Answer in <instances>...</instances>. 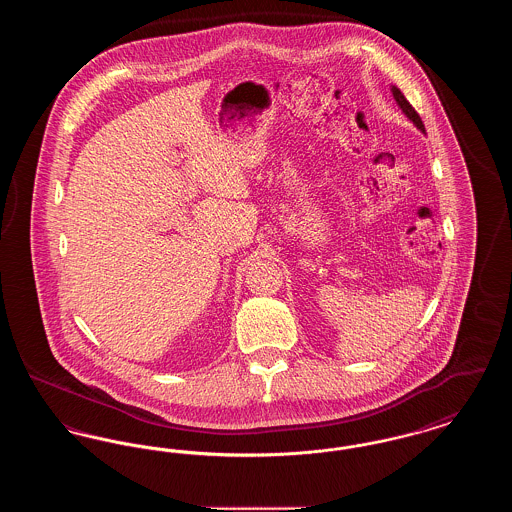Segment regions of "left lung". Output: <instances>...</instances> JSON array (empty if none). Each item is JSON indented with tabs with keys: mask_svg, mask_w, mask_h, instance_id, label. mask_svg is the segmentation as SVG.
I'll list each match as a JSON object with an SVG mask.
<instances>
[{
	"mask_svg": "<svg viewBox=\"0 0 512 512\" xmlns=\"http://www.w3.org/2000/svg\"><path fill=\"white\" fill-rule=\"evenodd\" d=\"M391 94H393V98H395V101H397V105L401 107V111L411 119V121L416 124V128L418 130H422V132H426L424 130V122H422V119H420V115L414 111L413 105L407 101V98L401 94V90L399 88H395V86H391Z\"/></svg>",
	"mask_w": 512,
	"mask_h": 512,
	"instance_id": "1",
	"label": "left lung"
}]
</instances>
